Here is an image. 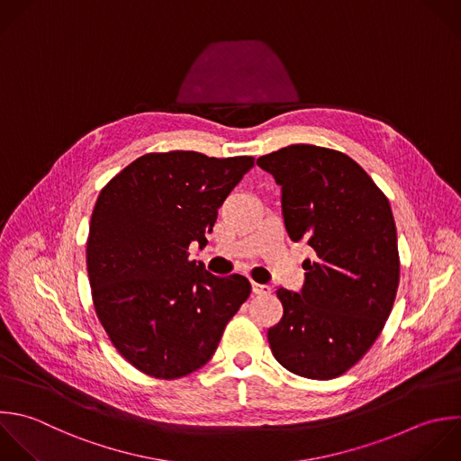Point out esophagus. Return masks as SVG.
<instances>
[{"instance_id": "1", "label": "esophagus", "mask_w": 461, "mask_h": 461, "mask_svg": "<svg viewBox=\"0 0 461 461\" xmlns=\"http://www.w3.org/2000/svg\"><path fill=\"white\" fill-rule=\"evenodd\" d=\"M252 292L256 295H270L272 294V288L268 285H258V283H252Z\"/></svg>"}]
</instances>
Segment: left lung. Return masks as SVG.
Returning <instances> with one entry per match:
<instances>
[{
    "instance_id": "left-lung-1",
    "label": "left lung",
    "mask_w": 461,
    "mask_h": 461,
    "mask_svg": "<svg viewBox=\"0 0 461 461\" xmlns=\"http://www.w3.org/2000/svg\"><path fill=\"white\" fill-rule=\"evenodd\" d=\"M281 185L292 241H306L301 292L277 288L283 319L268 330L276 360L288 371L330 380L380 335L398 288L400 259L391 205L348 155L295 144L259 157Z\"/></svg>"
}]
</instances>
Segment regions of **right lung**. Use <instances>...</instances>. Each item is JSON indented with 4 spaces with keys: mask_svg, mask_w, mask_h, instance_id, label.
Instances as JSON below:
<instances>
[{
    "mask_svg": "<svg viewBox=\"0 0 461 461\" xmlns=\"http://www.w3.org/2000/svg\"><path fill=\"white\" fill-rule=\"evenodd\" d=\"M252 166V157L148 153L101 191L86 243L94 306L139 371L171 380L205 366L249 299L247 277L212 276L187 250L205 247L218 209Z\"/></svg>",
    "mask_w": 461,
    "mask_h": 461,
    "instance_id": "1",
    "label": "right lung"
}]
</instances>
